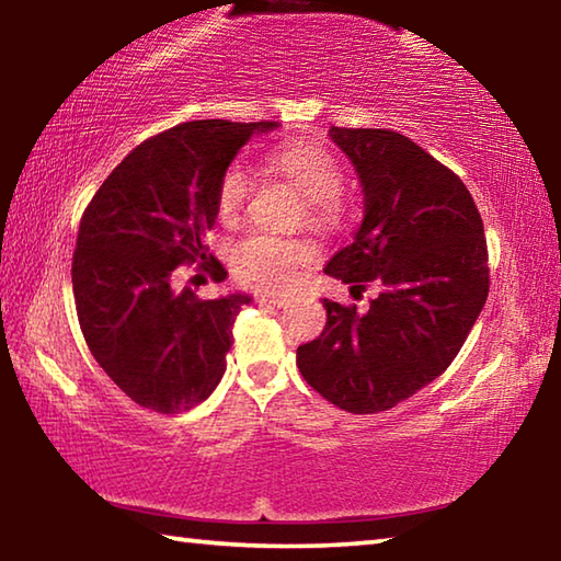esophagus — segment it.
I'll return each mask as SVG.
<instances>
[{
	"instance_id": "34e87169",
	"label": "esophagus",
	"mask_w": 561,
	"mask_h": 561,
	"mask_svg": "<svg viewBox=\"0 0 561 561\" xmlns=\"http://www.w3.org/2000/svg\"><path fill=\"white\" fill-rule=\"evenodd\" d=\"M257 301H260V304H270V307L282 309V307H289L291 297H287V294H260Z\"/></svg>"
}]
</instances>
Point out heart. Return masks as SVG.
I'll list each match as a JSON object with an SVG mask.
<instances>
[{
    "instance_id": "1",
    "label": "heart",
    "mask_w": 561,
    "mask_h": 561,
    "mask_svg": "<svg viewBox=\"0 0 561 561\" xmlns=\"http://www.w3.org/2000/svg\"><path fill=\"white\" fill-rule=\"evenodd\" d=\"M267 165L304 195L301 220L317 232H339L348 220V203L341 195L344 168L319 144H287L274 148ZM252 183L242 165H230L217 185V215L232 222L250 201ZM314 260L307 240H284L277 234L252 232L230 247L232 274L247 287L267 291L287 289L297 274Z\"/></svg>"
}]
</instances>
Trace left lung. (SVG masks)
I'll list each match as a JSON object with an SVG mask.
<instances>
[{"label":"left lung","instance_id":"left-lung-1","mask_svg":"<svg viewBox=\"0 0 561 561\" xmlns=\"http://www.w3.org/2000/svg\"><path fill=\"white\" fill-rule=\"evenodd\" d=\"M364 187V222L329 277L378 294L368 311L324 299L327 327L297 348L311 388L348 413H381L435 381L458 356L490 291L482 217L462 180L411 138L336 128Z\"/></svg>","mask_w":561,"mask_h":561}]
</instances>
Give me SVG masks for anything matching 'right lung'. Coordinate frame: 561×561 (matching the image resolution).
I'll list each match as a JSON object with an SVG mask.
<instances>
[{
  "label": "right lung",
  "instance_id": "right-lung-1",
  "mask_svg": "<svg viewBox=\"0 0 561 561\" xmlns=\"http://www.w3.org/2000/svg\"><path fill=\"white\" fill-rule=\"evenodd\" d=\"M274 121H190L148 138L113 168L83 210L71 262L76 314L89 351L133 403L180 413L203 403L225 374L247 294L201 299L173 291L183 264L215 282L207 254L217 185L254 133Z\"/></svg>",
  "mask_w": 561,
  "mask_h": 561
}]
</instances>
